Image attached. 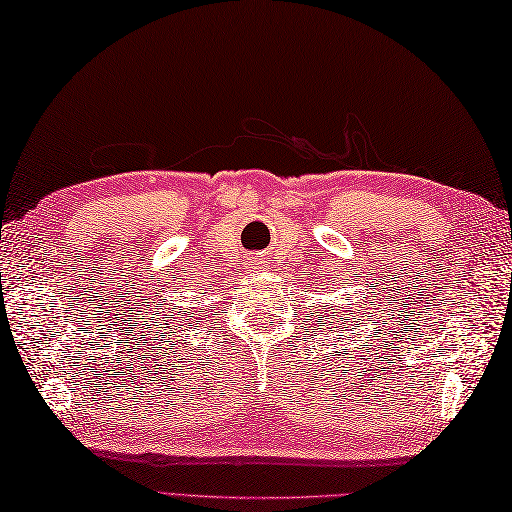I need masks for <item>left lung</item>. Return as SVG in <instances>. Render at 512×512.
<instances>
[{"mask_svg": "<svg viewBox=\"0 0 512 512\" xmlns=\"http://www.w3.org/2000/svg\"><path fill=\"white\" fill-rule=\"evenodd\" d=\"M357 308H360V306H357ZM348 315H355V312H353V310H348ZM330 324H333V321H330ZM355 326H360V324H355Z\"/></svg>", "mask_w": 512, "mask_h": 512, "instance_id": "obj_1", "label": "left lung"}]
</instances>
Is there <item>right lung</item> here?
<instances>
[{"label": "right lung", "mask_w": 512, "mask_h": 512, "mask_svg": "<svg viewBox=\"0 0 512 512\" xmlns=\"http://www.w3.org/2000/svg\"><path fill=\"white\" fill-rule=\"evenodd\" d=\"M157 317H159L161 321H175V319H177V312H175V310H173V312H170L168 308H164V303H159Z\"/></svg>", "instance_id": "obj_1"}]
</instances>
